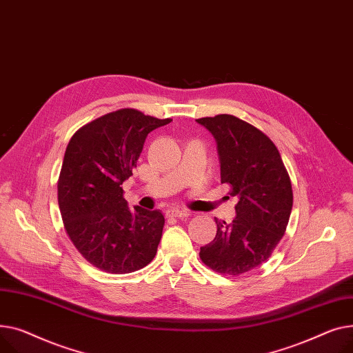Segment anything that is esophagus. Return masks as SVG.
Masks as SVG:
<instances>
[{
	"label": "esophagus",
	"mask_w": 353,
	"mask_h": 353,
	"mask_svg": "<svg viewBox=\"0 0 353 353\" xmlns=\"http://www.w3.org/2000/svg\"><path fill=\"white\" fill-rule=\"evenodd\" d=\"M191 212L185 211V210H168L167 211V216L168 218H186L190 216Z\"/></svg>",
	"instance_id": "34e87169"
}]
</instances>
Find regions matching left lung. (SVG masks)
I'll return each instance as SVG.
<instances>
[{
    "instance_id": "8db88e82",
    "label": "left lung",
    "mask_w": 353,
    "mask_h": 353,
    "mask_svg": "<svg viewBox=\"0 0 353 353\" xmlns=\"http://www.w3.org/2000/svg\"><path fill=\"white\" fill-rule=\"evenodd\" d=\"M216 139L221 182L238 198L231 223L216 222V236L201 248L215 272L238 276L262 265L282 239L294 194L275 143L261 130L230 114L196 119Z\"/></svg>"
}]
</instances>
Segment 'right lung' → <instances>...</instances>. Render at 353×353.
Returning <instances> with one entry per match:
<instances>
[{"label": "right lung", "instance_id": "right-lung-1", "mask_svg": "<svg viewBox=\"0 0 353 353\" xmlns=\"http://www.w3.org/2000/svg\"><path fill=\"white\" fill-rule=\"evenodd\" d=\"M171 121L122 108L85 123L68 142L57 185L59 212L77 251L103 272H135L157 255L163 215L131 210L121 185L147 135Z\"/></svg>", "mask_w": 353, "mask_h": 353}]
</instances>
